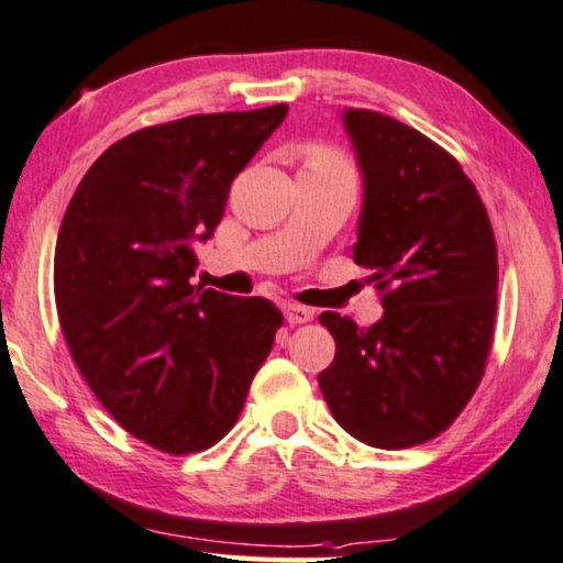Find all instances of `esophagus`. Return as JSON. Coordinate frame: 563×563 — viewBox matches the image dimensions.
I'll return each mask as SVG.
<instances>
[{"label": "esophagus", "mask_w": 563, "mask_h": 563, "mask_svg": "<svg viewBox=\"0 0 563 563\" xmlns=\"http://www.w3.org/2000/svg\"><path fill=\"white\" fill-rule=\"evenodd\" d=\"M283 314H286L288 324H303L314 317V309H309V306H301V303H286L283 306Z\"/></svg>", "instance_id": "esophagus-1"}]
</instances>
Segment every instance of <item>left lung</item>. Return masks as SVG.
I'll return each instance as SVG.
<instances>
[{"label":"left lung","mask_w":563,"mask_h":563,"mask_svg":"<svg viewBox=\"0 0 563 563\" xmlns=\"http://www.w3.org/2000/svg\"><path fill=\"white\" fill-rule=\"evenodd\" d=\"M364 176L355 265L384 290L372 327L324 311L334 361L319 387L334 421L379 450L423 444L471 400L486 368L499 262L488 212L465 170L412 126L345 109Z\"/></svg>","instance_id":"8db88e82"}]
</instances>
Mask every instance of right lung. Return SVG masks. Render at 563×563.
I'll return each instance as SVG.
<instances>
[{
    "instance_id": "obj_1",
    "label": "right lung",
    "mask_w": 563,
    "mask_h": 563,
    "mask_svg": "<svg viewBox=\"0 0 563 563\" xmlns=\"http://www.w3.org/2000/svg\"><path fill=\"white\" fill-rule=\"evenodd\" d=\"M288 106L199 113L113 142L82 176L54 252L56 314L113 421L168 454L231 431L283 314L191 286L231 181Z\"/></svg>"
}]
</instances>
